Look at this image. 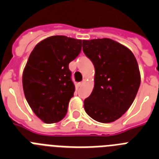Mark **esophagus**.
<instances>
[{
    "instance_id": "obj_1",
    "label": "esophagus",
    "mask_w": 159,
    "mask_h": 159,
    "mask_svg": "<svg viewBox=\"0 0 159 159\" xmlns=\"http://www.w3.org/2000/svg\"><path fill=\"white\" fill-rule=\"evenodd\" d=\"M84 81H82V82L78 83V86H79V87H82V86H83V84H84Z\"/></svg>"
}]
</instances>
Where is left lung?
Here are the masks:
<instances>
[{
	"instance_id": "obj_1",
	"label": "left lung",
	"mask_w": 159,
	"mask_h": 159,
	"mask_svg": "<svg viewBox=\"0 0 159 159\" xmlns=\"http://www.w3.org/2000/svg\"><path fill=\"white\" fill-rule=\"evenodd\" d=\"M83 51L95 67V86L84 110L95 121H116L134 100L141 83L137 60L130 49L111 39L83 40Z\"/></svg>"
}]
</instances>
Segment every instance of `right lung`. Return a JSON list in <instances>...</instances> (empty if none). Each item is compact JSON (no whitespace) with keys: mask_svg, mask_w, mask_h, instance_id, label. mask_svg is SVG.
I'll list each match as a JSON object with an SVG mask.
<instances>
[{"mask_svg":"<svg viewBox=\"0 0 159 159\" xmlns=\"http://www.w3.org/2000/svg\"><path fill=\"white\" fill-rule=\"evenodd\" d=\"M82 48V40L65 36L46 38L35 46L22 76L28 103L46 123L62 120L66 116L75 85L68 64Z\"/></svg>","mask_w":159,"mask_h":159,"instance_id":"obj_1","label":"right lung"}]
</instances>
